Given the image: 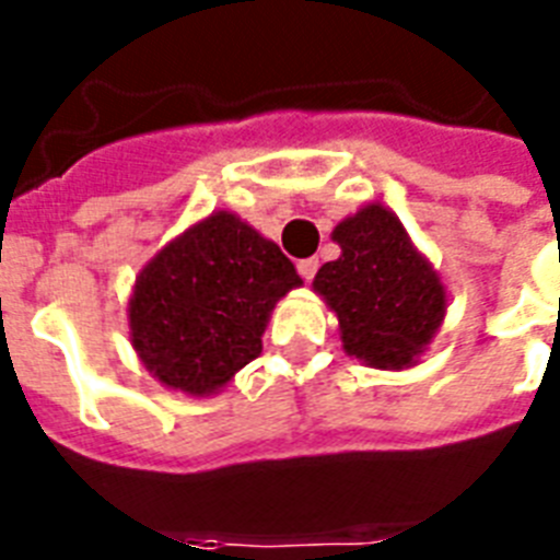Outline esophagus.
Masks as SVG:
<instances>
[{
    "label": "esophagus",
    "mask_w": 560,
    "mask_h": 560,
    "mask_svg": "<svg viewBox=\"0 0 560 560\" xmlns=\"http://www.w3.org/2000/svg\"><path fill=\"white\" fill-rule=\"evenodd\" d=\"M296 267H299V276H302L305 281H311L316 276V270H319V261H316V258H302Z\"/></svg>",
    "instance_id": "34e87169"
}]
</instances>
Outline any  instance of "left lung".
I'll return each mask as SVG.
<instances>
[{
	"instance_id": "left-lung-1",
	"label": "left lung",
	"mask_w": 560,
	"mask_h": 560,
	"mask_svg": "<svg viewBox=\"0 0 560 560\" xmlns=\"http://www.w3.org/2000/svg\"><path fill=\"white\" fill-rule=\"evenodd\" d=\"M342 255L319 267L314 290L340 316L342 349L374 369L412 366L444 316V288L400 220L366 206L334 229Z\"/></svg>"
}]
</instances>
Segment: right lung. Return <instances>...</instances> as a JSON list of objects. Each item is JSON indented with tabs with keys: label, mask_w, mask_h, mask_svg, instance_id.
<instances>
[{
	"label": "right lung",
	"mask_w": 560,
	"mask_h": 560,
	"mask_svg": "<svg viewBox=\"0 0 560 560\" xmlns=\"http://www.w3.org/2000/svg\"><path fill=\"white\" fill-rule=\"evenodd\" d=\"M299 284L279 246L218 211L144 267L127 307L130 337L153 377L209 395L261 354L272 305Z\"/></svg>",
	"instance_id": "1"
}]
</instances>
